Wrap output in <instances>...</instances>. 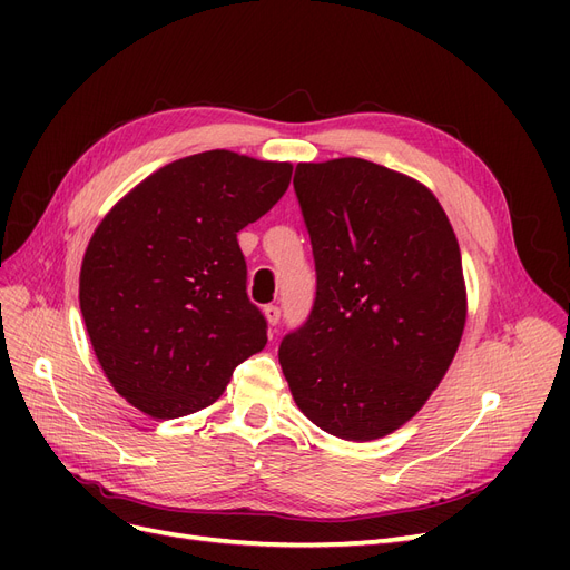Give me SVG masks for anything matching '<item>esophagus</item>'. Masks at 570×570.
Wrapping results in <instances>:
<instances>
[{"instance_id": "1", "label": "esophagus", "mask_w": 570, "mask_h": 570, "mask_svg": "<svg viewBox=\"0 0 570 570\" xmlns=\"http://www.w3.org/2000/svg\"><path fill=\"white\" fill-rule=\"evenodd\" d=\"M264 316H266L268 325L275 327V325H278V321H281V308L275 306V304H266V306H264Z\"/></svg>"}]
</instances>
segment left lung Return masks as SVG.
<instances>
[{
    "label": "left lung",
    "instance_id": "8db88e82",
    "mask_svg": "<svg viewBox=\"0 0 570 570\" xmlns=\"http://www.w3.org/2000/svg\"><path fill=\"white\" fill-rule=\"evenodd\" d=\"M316 299L278 358L304 416L368 442L416 416L459 350L461 252L435 195L404 174L344 157L299 164Z\"/></svg>",
    "mask_w": 570,
    "mask_h": 570
}]
</instances>
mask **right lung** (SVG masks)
<instances>
[{
	"mask_svg": "<svg viewBox=\"0 0 570 570\" xmlns=\"http://www.w3.org/2000/svg\"><path fill=\"white\" fill-rule=\"evenodd\" d=\"M287 161L228 149L159 168L99 223L80 268V312L101 371L151 419L214 404L266 347L237 233L273 209Z\"/></svg>",
	"mask_w": 570,
	"mask_h": 570,
	"instance_id": "right-lung-1",
	"label": "right lung"
}]
</instances>
